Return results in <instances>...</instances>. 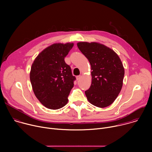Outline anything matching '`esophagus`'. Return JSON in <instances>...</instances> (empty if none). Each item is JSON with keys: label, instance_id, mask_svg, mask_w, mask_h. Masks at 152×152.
Wrapping results in <instances>:
<instances>
[{"label": "esophagus", "instance_id": "esophagus-1", "mask_svg": "<svg viewBox=\"0 0 152 152\" xmlns=\"http://www.w3.org/2000/svg\"><path fill=\"white\" fill-rule=\"evenodd\" d=\"M81 78V76H76V79H77V80H80V79Z\"/></svg>", "mask_w": 152, "mask_h": 152}]
</instances>
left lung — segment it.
<instances>
[{"label":"left lung","mask_w":152,"mask_h":152,"mask_svg":"<svg viewBox=\"0 0 152 152\" xmlns=\"http://www.w3.org/2000/svg\"><path fill=\"white\" fill-rule=\"evenodd\" d=\"M77 46L90 63L92 82L85 91L87 100L99 107L111 105L123 86L124 69L118 55L96 42H79Z\"/></svg>","instance_id":"1"}]
</instances>
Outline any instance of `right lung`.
<instances>
[{
	"instance_id": "1",
	"label": "right lung",
	"mask_w": 152,
	"mask_h": 152,
	"mask_svg": "<svg viewBox=\"0 0 152 152\" xmlns=\"http://www.w3.org/2000/svg\"><path fill=\"white\" fill-rule=\"evenodd\" d=\"M73 46L72 42L55 43L39 53L32 64L30 80L33 91L49 109H60L68 102L76 77L64 58Z\"/></svg>"
}]
</instances>
